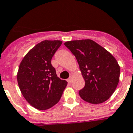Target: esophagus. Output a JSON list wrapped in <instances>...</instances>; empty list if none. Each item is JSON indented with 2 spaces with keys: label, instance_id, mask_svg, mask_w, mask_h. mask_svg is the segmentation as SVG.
<instances>
[{
  "label": "esophagus",
  "instance_id": "esophagus-1",
  "mask_svg": "<svg viewBox=\"0 0 133 133\" xmlns=\"http://www.w3.org/2000/svg\"><path fill=\"white\" fill-rule=\"evenodd\" d=\"M72 79H73V76H71L69 78H68V82H69V83H71V82L72 81Z\"/></svg>",
  "mask_w": 133,
  "mask_h": 133
}]
</instances>
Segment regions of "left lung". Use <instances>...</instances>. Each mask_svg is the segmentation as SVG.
Instances as JSON below:
<instances>
[{
	"mask_svg": "<svg viewBox=\"0 0 133 133\" xmlns=\"http://www.w3.org/2000/svg\"><path fill=\"white\" fill-rule=\"evenodd\" d=\"M64 45L76 57L85 83L80 97L93 104L107 100L119 82L120 66L115 57L92 40L71 41Z\"/></svg>",
	"mask_w": 133,
	"mask_h": 133,
	"instance_id": "8db88e82",
	"label": "left lung"
}]
</instances>
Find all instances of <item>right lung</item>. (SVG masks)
Instances as JSON below:
<instances>
[{"label":"right lung","instance_id":"add662e5","mask_svg":"<svg viewBox=\"0 0 133 133\" xmlns=\"http://www.w3.org/2000/svg\"><path fill=\"white\" fill-rule=\"evenodd\" d=\"M62 43L45 40L28 52L21 62L17 75L22 95L29 104L46 110L58 102L67 82L57 76L51 59Z\"/></svg>","mask_w":133,"mask_h":133}]
</instances>
